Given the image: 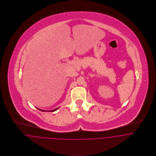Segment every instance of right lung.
I'll return each mask as SVG.
<instances>
[{
	"label": "right lung",
	"mask_w": 156,
	"mask_h": 156,
	"mask_svg": "<svg viewBox=\"0 0 156 156\" xmlns=\"http://www.w3.org/2000/svg\"><path fill=\"white\" fill-rule=\"evenodd\" d=\"M59 108H56V109H55V110H51V111H46V110H41V109H38L39 110H40V111H42V112H55V111H56Z\"/></svg>",
	"instance_id": "right-lung-1"
}]
</instances>
